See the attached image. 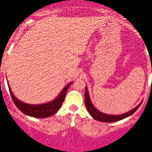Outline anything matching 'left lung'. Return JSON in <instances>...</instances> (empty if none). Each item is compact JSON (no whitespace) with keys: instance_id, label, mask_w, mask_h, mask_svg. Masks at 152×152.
Wrapping results in <instances>:
<instances>
[{"instance_id":"1","label":"left lung","mask_w":152,"mask_h":152,"mask_svg":"<svg viewBox=\"0 0 152 152\" xmlns=\"http://www.w3.org/2000/svg\"><path fill=\"white\" fill-rule=\"evenodd\" d=\"M84 98H85L86 108H87L89 114L93 117V118H94V119L96 120V121H99L101 122H116L119 121L121 120L124 119V118H127V117L133 115L135 111L139 108V107L141 105L142 102H141L137 106L135 107L133 109H132L131 111H129L128 112H126V113L118 115H112L103 113V112L99 111L97 108H96L95 107H94V105L92 103L91 100H90V95H89V92L87 87H85V97H84Z\"/></svg>"}]
</instances>
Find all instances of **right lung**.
<instances>
[{
  "instance_id": "obj_1",
  "label": "right lung",
  "mask_w": 152,
  "mask_h": 152,
  "mask_svg": "<svg viewBox=\"0 0 152 152\" xmlns=\"http://www.w3.org/2000/svg\"><path fill=\"white\" fill-rule=\"evenodd\" d=\"M72 83L73 82H71L69 84H67L62 89L61 93H59V95L55 99L47 102V103L40 104V105H31V104H28L20 101L15 96L14 94L11 91L10 86H8V87H9L10 93L12 101L14 102L15 105L19 108V110L22 111V113L28 115V116L33 117V118H48V117L54 115L59 111L60 107L62 106V104L63 103L64 100H65L67 90L69 89V87H70Z\"/></svg>"
}]
</instances>
